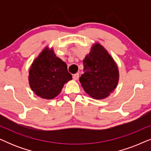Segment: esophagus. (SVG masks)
Masks as SVG:
<instances>
[{"label":"esophagus","mask_w":151,"mask_h":151,"mask_svg":"<svg viewBox=\"0 0 151 151\" xmlns=\"http://www.w3.org/2000/svg\"><path fill=\"white\" fill-rule=\"evenodd\" d=\"M78 78H79V73H78L74 74V75L73 76V79L74 80H78Z\"/></svg>","instance_id":"1"}]
</instances>
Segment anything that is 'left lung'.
<instances>
[{
  "mask_svg": "<svg viewBox=\"0 0 151 151\" xmlns=\"http://www.w3.org/2000/svg\"><path fill=\"white\" fill-rule=\"evenodd\" d=\"M84 73L80 82L86 93L102 100L112 93L119 81L117 66L107 51L96 43L83 60Z\"/></svg>",
  "mask_w": 151,
  "mask_h": 151,
  "instance_id": "8db88e82",
  "label": "left lung"
}]
</instances>
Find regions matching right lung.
<instances>
[{
    "mask_svg": "<svg viewBox=\"0 0 151 151\" xmlns=\"http://www.w3.org/2000/svg\"><path fill=\"white\" fill-rule=\"evenodd\" d=\"M72 79L65 62L53 49L45 47L34 60L29 72V83L35 94L51 100L60 93L64 84Z\"/></svg>",
    "mask_w": 151,
    "mask_h": 151,
    "instance_id": "right-lung-1",
    "label": "right lung"
}]
</instances>
